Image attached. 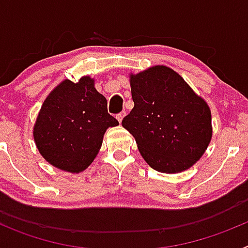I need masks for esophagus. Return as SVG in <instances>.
<instances>
[{"mask_svg": "<svg viewBox=\"0 0 248 248\" xmlns=\"http://www.w3.org/2000/svg\"><path fill=\"white\" fill-rule=\"evenodd\" d=\"M124 117H125V111H122V113L117 114V119H118V122L122 123L123 118H124Z\"/></svg>", "mask_w": 248, "mask_h": 248, "instance_id": "1", "label": "esophagus"}]
</instances>
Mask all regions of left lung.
Here are the masks:
<instances>
[{
  "instance_id": "left-lung-1",
  "label": "left lung",
  "mask_w": 248,
  "mask_h": 248,
  "mask_svg": "<svg viewBox=\"0 0 248 248\" xmlns=\"http://www.w3.org/2000/svg\"><path fill=\"white\" fill-rule=\"evenodd\" d=\"M134 108L122 125L140 154L160 172H181L205 153L212 137L209 105L171 68L155 65L130 74Z\"/></svg>"
}]
</instances>
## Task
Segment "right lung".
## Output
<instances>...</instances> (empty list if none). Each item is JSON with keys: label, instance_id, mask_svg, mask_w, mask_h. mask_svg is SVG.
Masks as SVG:
<instances>
[{"label": "right lung", "instance_id": "1", "mask_svg": "<svg viewBox=\"0 0 248 248\" xmlns=\"http://www.w3.org/2000/svg\"><path fill=\"white\" fill-rule=\"evenodd\" d=\"M118 124L94 80L82 77L77 83L63 80L50 92L37 117L33 138L50 165L80 172L97 156L105 130Z\"/></svg>", "mask_w": 248, "mask_h": 248}]
</instances>
